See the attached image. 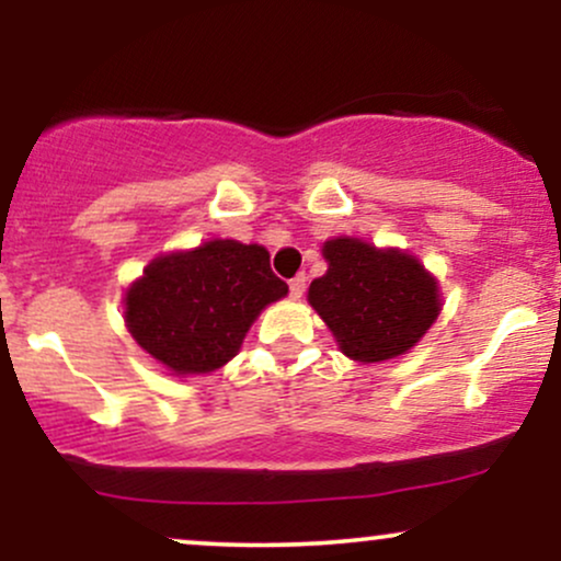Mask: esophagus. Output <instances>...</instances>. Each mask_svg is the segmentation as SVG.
Here are the masks:
<instances>
[{"instance_id":"1","label":"esophagus","mask_w":561,"mask_h":561,"mask_svg":"<svg viewBox=\"0 0 561 561\" xmlns=\"http://www.w3.org/2000/svg\"><path fill=\"white\" fill-rule=\"evenodd\" d=\"M306 274H298V276H293V279H289V295H293V298H302V293H306Z\"/></svg>"}]
</instances>
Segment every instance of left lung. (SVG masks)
Returning a JSON list of instances; mask_svg holds the SVG:
<instances>
[{
	"instance_id": "obj_1",
	"label": "left lung",
	"mask_w": 561,
	"mask_h": 561,
	"mask_svg": "<svg viewBox=\"0 0 561 561\" xmlns=\"http://www.w3.org/2000/svg\"><path fill=\"white\" fill-rule=\"evenodd\" d=\"M321 255L327 274L311 282L308 302L353 362L403 356L440 317V285L409 250L332 237Z\"/></svg>"
}]
</instances>
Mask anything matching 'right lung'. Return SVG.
Listing matches in <instances>:
<instances>
[{
	"mask_svg": "<svg viewBox=\"0 0 561 561\" xmlns=\"http://www.w3.org/2000/svg\"><path fill=\"white\" fill-rule=\"evenodd\" d=\"M287 285L263 244L199 242L160 253L126 287V330L173 377L210 375L240 353L244 334Z\"/></svg>",
	"mask_w": 561,
	"mask_h": 561,
	"instance_id": "obj_1",
	"label": "right lung"
}]
</instances>
